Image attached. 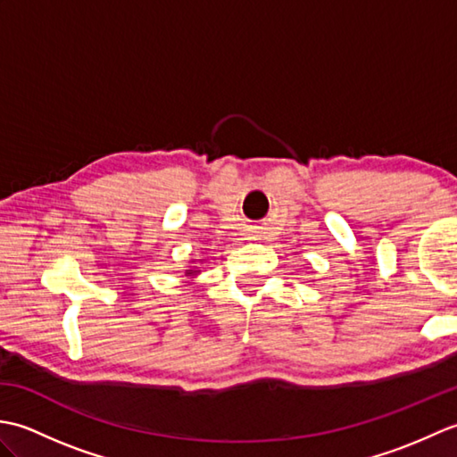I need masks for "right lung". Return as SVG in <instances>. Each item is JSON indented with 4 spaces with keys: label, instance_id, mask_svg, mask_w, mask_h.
Returning a JSON list of instances; mask_svg holds the SVG:
<instances>
[{
    "label": "right lung",
    "instance_id": "obj_1",
    "mask_svg": "<svg viewBox=\"0 0 457 457\" xmlns=\"http://www.w3.org/2000/svg\"><path fill=\"white\" fill-rule=\"evenodd\" d=\"M192 263H196V261H192ZM200 263H202V261H200ZM200 273V267H187V270H184V275H187V277H190V278H194V277H196Z\"/></svg>",
    "mask_w": 457,
    "mask_h": 457
}]
</instances>
